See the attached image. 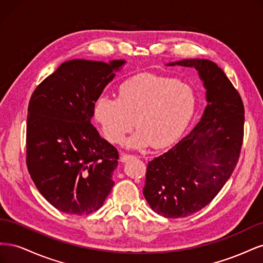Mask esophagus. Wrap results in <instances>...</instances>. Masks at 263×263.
<instances>
[{
  "mask_svg": "<svg viewBox=\"0 0 263 263\" xmlns=\"http://www.w3.org/2000/svg\"><path fill=\"white\" fill-rule=\"evenodd\" d=\"M136 157L132 156V155H126V154H122L121 155V162H127L132 160V159H135Z\"/></svg>",
  "mask_w": 263,
  "mask_h": 263,
  "instance_id": "34e87169",
  "label": "esophagus"
}]
</instances>
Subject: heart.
<instances>
[{"label":"heart","mask_w":263,"mask_h":263,"mask_svg":"<svg viewBox=\"0 0 263 263\" xmlns=\"http://www.w3.org/2000/svg\"><path fill=\"white\" fill-rule=\"evenodd\" d=\"M195 107L196 95L189 84L145 72L125 80L118 87L117 98L101 95L95 102L94 116L112 144H121L136 123L139 129L125 146L160 149L182 136Z\"/></svg>","instance_id":"1"}]
</instances>
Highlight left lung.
I'll use <instances>...</instances> for the list:
<instances>
[{
	"mask_svg": "<svg viewBox=\"0 0 263 263\" xmlns=\"http://www.w3.org/2000/svg\"><path fill=\"white\" fill-rule=\"evenodd\" d=\"M166 66L194 68L208 102L187 136L147 166L142 193L151 210L180 218L205 208L232 176L242 145L245 109L239 93L215 62L183 59Z\"/></svg>",
	"mask_w": 263,
	"mask_h": 263,
	"instance_id": "obj_1",
	"label": "left lung"
}]
</instances>
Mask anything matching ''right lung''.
I'll return each instance as SVG.
<instances>
[{
	"mask_svg": "<svg viewBox=\"0 0 263 263\" xmlns=\"http://www.w3.org/2000/svg\"><path fill=\"white\" fill-rule=\"evenodd\" d=\"M125 60L61 63L31 95L27 166L41 194L73 215L98 211L114 185L117 149L91 124L94 105Z\"/></svg>",
	"mask_w": 263,
	"mask_h": 263,
	"instance_id": "add662e5",
	"label": "right lung"
}]
</instances>
